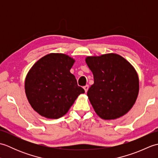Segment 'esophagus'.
I'll use <instances>...</instances> for the list:
<instances>
[{"label": "esophagus", "mask_w": 158, "mask_h": 158, "mask_svg": "<svg viewBox=\"0 0 158 158\" xmlns=\"http://www.w3.org/2000/svg\"><path fill=\"white\" fill-rule=\"evenodd\" d=\"M83 89H84L85 92H88V89H89V85H85L84 87H83Z\"/></svg>", "instance_id": "34e87169"}]
</instances>
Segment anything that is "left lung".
I'll return each mask as SVG.
<instances>
[{
    "instance_id": "obj_1",
    "label": "left lung",
    "mask_w": 158,
    "mask_h": 158,
    "mask_svg": "<svg viewBox=\"0 0 158 158\" xmlns=\"http://www.w3.org/2000/svg\"><path fill=\"white\" fill-rule=\"evenodd\" d=\"M85 62L94 79L87 94L97 115L106 120L123 116L132 108L139 94V79L135 69L114 53L88 56Z\"/></svg>"
}]
</instances>
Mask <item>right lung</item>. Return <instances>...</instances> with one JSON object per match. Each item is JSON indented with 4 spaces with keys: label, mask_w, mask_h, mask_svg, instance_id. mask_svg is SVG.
<instances>
[{
    "label": "right lung",
    "mask_w": 158,
    "mask_h": 158,
    "mask_svg": "<svg viewBox=\"0 0 158 158\" xmlns=\"http://www.w3.org/2000/svg\"><path fill=\"white\" fill-rule=\"evenodd\" d=\"M75 60L69 56L51 53L39 59L26 77L24 88L27 99L36 113L48 119H58L69 111L81 94L70 73Z\"/></svg>",
    "instance_id": "obj_1"
}]
</instances>
